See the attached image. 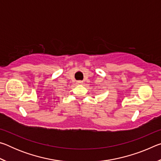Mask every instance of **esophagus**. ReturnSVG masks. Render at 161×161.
Here are the masks:
<instances>
[{"label": "esophagus", "instance_id": "1", "mask_svg": "<svg viewBox=\"0 0 161 161\" xmlns=\"http://www.w3.org/2000/svg\"><path fill=\"white\" fill-rule=\"evenodd\" d=\"M77 84H83V81H77Z\"/></svg>", "mask_w": 161, "mask_h": 161}]
</instances>
